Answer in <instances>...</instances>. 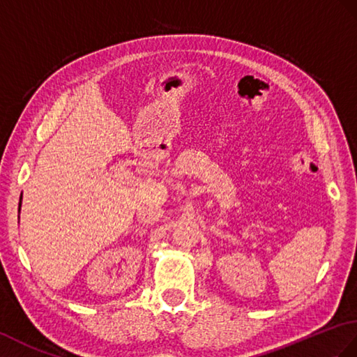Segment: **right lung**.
I'll return each instance as SVG.
<instances>
[{
  "mask_svg": "<svg viewBox=\"0 0 357 357\" xmlns=\"http://www.w3.org/2000/svg\"><path fill=\"white\" fill-rule=\"evenodd\" d=\"M20 206H21V204H20Z\"/></svg>",
  "mask_w": 357,
  "mask_h": 357,
  "instance_id": "obj_1",
  "label": "right lung"
}]
</instances>
